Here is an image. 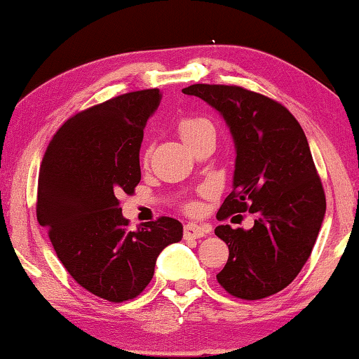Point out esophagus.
Instances as JSON below:
<instances>
[{"mask_svg":"<svg viewBox=\"0 0 359 359\" xmlns=\"http://www.w3.org/2000/svg\"><path fill=\"white\" fill-rule=\"evenodd\" d=\"M208 232H210V228H206V226H198L194 223L184 226L185 239H200V237H205Z\"/></svg>","mask_w":359,"mask_h":359,"instance_id":"esophagus-1","label":"esophagus"}]
</instances>
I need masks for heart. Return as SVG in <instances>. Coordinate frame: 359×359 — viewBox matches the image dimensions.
Returning a JSON list of instances; mask_svg holds the SVG:
<instances>
[{
	"label": "heart",
	"instance_id": "b5f03b06",
	"mask_svg": "<svg viewBox=\"0 0 359 359\" xmlns=\"http://www.w3.org/2000/svg\"><path fill=\"white\" fill-rule=\"evenodd\" d=\"M177 133L185 144L191 146L196 140L206 133H215L213 123L205 117H184L177 123ZM184 211L189 215H196L200 211V203L196 200H190L184 205Z\"/></svg>",
	"mask_w": 359,
	"mask_h": 359
}]
</instances>
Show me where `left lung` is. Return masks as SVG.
Here are the masks:
<instances>
[{"label": "left lung", "mask_w": 359, "mask_h": 359, "mask_svg": "<svg viewBox=\"0 0 359 359\" xmlns=\"http://www.w3.org/2000/svg\"><path fill=\"white\" fill-rule=\"evenodd\" d=\"M182 93L218 110L236 143L234 189L216 218L255 215L249 231L229 224L215 229L229 247L216 280L239 299H264L302 270L325 215L324 187L307 138L285 105L241 86L191 84Z\"/></svg>", "instance_id": "8db88e82"}]
</instances>
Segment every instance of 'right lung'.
I'll return each mask as SVG.
<instances>
[{
  "label": "right lung",
  "mask_w": 359,
  "mask_h": 359,
  "mask_svg": "<svg viewBox=\"0 0 359 359\" xmlns=\"http://www.w3.org/2000/svg\"><path fill=\"white\" fill-rule=\"evenodd\" d=\"M161 99L158 88L143 89L81 110L53 135L40 164L39 224L72 278L110 302L143 292L161 250L182 239V224L168 216L130 231L118 200L140 184L143 130Z\"/></svg>",
  "instance_id": "obj_1"
}]
</instances>
